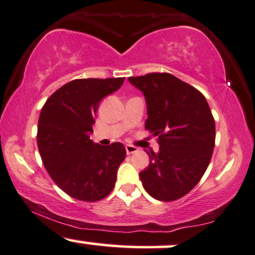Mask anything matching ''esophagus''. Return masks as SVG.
Wrapping results in <instances>:
<instances>
[{
    "label": "esophagus",
    "mask_w": 255,
    "mask_h": 255,
    "mask_svg": "<svg viewBox=\"0 0 255 255\" xmlns=\"http://www.w3.org/2000/svg\"><path fill=\"white\" fill-rule=\"evenodd\" d=\"M125 149H127V154H128V155H130V154H133V152H136L137 150H138V149H137L136 146H133V145H130V144L125 145Z\"/></svg>",
    "instance_id": "obj_1"
}]
</instances>
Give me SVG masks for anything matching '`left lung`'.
Returning a JSON list of instances; mask_svg holds the SVG:
<instances>
[{
    "mask_svg": "<svg viewBox=\"0 0 255 255\" xmlns=\"http://www.w3.org/2000/svg\"><path fill=\"white\" fill-rule=\"evenodd\" d=\"M146 103L145 128L157 136L158 152H148L149 166L139 173L152 198L172 202L198 184L215 146V121L199 91L168 73L128 77Z\"/></svg>",
    "mask_w": 255,
    "mask_h": 255,
    "instance_id": "obj_1",
    "label": "left lung"
}]
</instances>
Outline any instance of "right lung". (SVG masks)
I'll return each mask as SVG.
<instances>
[{
    "mask_svg": "<svg viewBox=\"0 0 255 255\" xmlns=\"http://www.w3.org/2000/svg\"><path fill=\"white\" fill-rule=\"evenodd\" d=\"M125 77L74 80L57 89L41 109L37 143L56 185L75 199L98 202L109 196L124 161L122 143L104 146L89 138L100 101L121 88Z\"/></svg>",
    "mask_w": 255,
    "mask_h": 255,
    "instance_id": "obj_1",
    "label": "right lung"
}]
</instances>
